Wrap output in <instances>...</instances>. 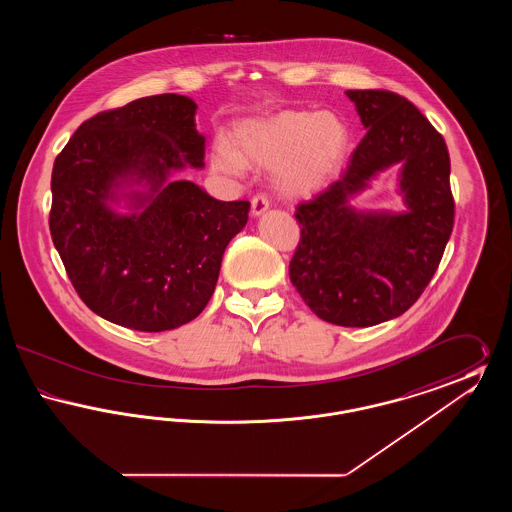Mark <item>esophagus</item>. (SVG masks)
<instances>
[{
	"instance_id": "34e87169",
	"label": "esophagus",
	"mask_w": 512,
	"mask_h": 512,
	"mask_svg": "<svg viewBox=\"0 0 512 512\" xmlns=\"http://www.w3.org/2000/svg\"><path fill=\"white\" fill-rule=\"evenodd\" d=\"M268 209V197L265 194H257L253 195V199H251V213H253V217H259V215H263L265 211Z\"/></svg>"
}]
</instances>
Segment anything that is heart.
<instances>
[{
    "label": "heart",
    "mask_w": 512,
    "mask_h": 512,
    "mask_svg": "<svg viewBox=\"0 0 512 512\" xmlns=\"http://www.w3.org/2000/svg\"><path fill=\"white\" fill-rule=\"evenodd\" d=\"M347 142V126L334 113L282 111L240 124L234 147L220 142L211 161L230 176H242L247 165L274 167L280 192L311 194L340 169Z\"/></svg>",
    "instance_id": "heart-1"
}]
</instances>
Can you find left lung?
I'll return each instance as SVG.
<instances>
[{"instance_id":"1","label":"left lung","mask_w":512,"mask_h":512,"mask_svg":"<svg viewBox=\"0 0 512 512\" xmlns=\"http://www.w3.org/2000/svg\"><path fill=\"white\" fill-rule=\"evenodd\" d=\"M366 128L340 180L295 209L301 238L290 280L318 318L365 328L403 315L426 290L449 242L455 201L443 136L388 90H347ZM395 162L408 211L359 214L346 199Z\"/></svg>"}]
</instances>
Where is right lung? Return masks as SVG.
<instances>
[{
  "instance_id": "add662e5",
  "label": "right lung",
  "mask_w": 512,
  "mask_h": 512,
  "mask_svg": "<svg viewBox=\"0 0 512 512\" xmlns=\"http://www.w3.org/2000/svg\"><path fill=\"white\" fill-rule=\"evenodd\" d=\"M194 101L161 94L82 122L55 157L49 232L80 299L101 318L140 332L194 320L219 280L226 245L247 222L249 201H219L190 180L203 167L205 138ZM135 213L109 207L122 183Z\"/></svg>"
}]
</instances>
